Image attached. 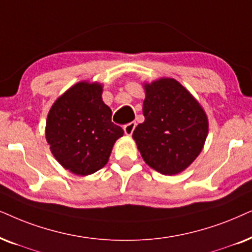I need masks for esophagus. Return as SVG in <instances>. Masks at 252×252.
<instances>
[{
    "label": "esophagus",
    "mask_w": 252,
    "mask_h": 252,
    "mask_svg": "<svg viewBox=\"0 0 252 252\" xmlns=\"http://www.w3.org/2000/svg\"><path fill=\"white\" fill-rule=\"evenodd\" d=\"M135 126H136L135 123H129V124H127V125L124 126V132H125L126 135H132Z\"/></svg>",
    "instance_id": "esophagus-1"
}]
</instances>
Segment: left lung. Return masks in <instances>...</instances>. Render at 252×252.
Returning <instances> with one entry per match:
<instances>
[{
	"label": "left lung",
	"instance_id": "8db88e82",
	"mask_svg": "<svg viewBox=\"0 0 252 252\" xmlns=\"http://www.w3.org/2000/svg\"><path fill=\"white\" fill-rule=\"evenodd\" d=\"M145 122L133 132L142 158L163 175H176L197 158L208 133L207 117L174 78L146 84Z\"/></svg>",
	"mask_w": 252,
	"mask_h": 252
}]
</instances>
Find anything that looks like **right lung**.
<instances>
[{"instance_id": "right-lung-1", "label": "right lung", "mask_w": 252, "mask_h": 252, "mask_svg": "<svg viewBox=\"0 0 252 252\" xmlns=\"http://www.w3.org/2000/svg\"><path fill=\"white\" fill-rule=\"evenodd\" d=\"M102 100V86L80 82L53 104L46 122L52 154L64 169L87 176L102 169L124 130L111 120Z\"/></svg>"}]
</instances>
